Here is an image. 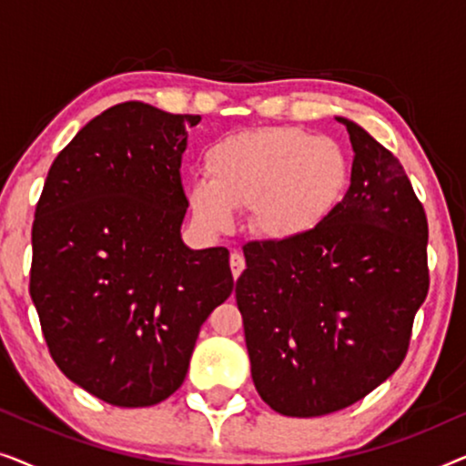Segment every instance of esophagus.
Here are the masks:
<instances>
[{"mask_svg": "<svg viewBox=\"0 0 466 466\" xmlns=\"http://www.w3.org/2000/svg\"><path fill=\"white\" fill-rule=\"evenodd\" d=\"M228 263H231V271H233V278L238 279L241 276V271L246 269V258L241 257L239 252H233L231 258H228Z\"/></svg>", "mask_w": 466, "mask_h": 466, "instance_id": "1", "label": "esophagus"}]
</instances>
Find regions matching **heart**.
I'll use <instances>...</instances> for the list:
<instances>
[{"instance_id":"obj_1","label":"heart","mask_w":466,"mask_h":466,"mask_svg":"<svg viewBox=\"0 0 466 466\" xmlns=\"http://www.w3.org/2000/svg\"><path fill=\"white\" fill-rule=\"evenodd\" d=\"M203 165L208 177L187 188L197 222L225 233L235 209H250L254 231L273 241L299 239L320 225L350 171L339 144L297 127L233 133L209 146Z\"/></svg>"}]
</instances>
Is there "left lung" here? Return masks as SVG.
<instances>
[{"label": "left lung", "mask_w": 466, "mask_h": 466, "mask_svg": "<svg viewBox=\"0 0 466 466\" xmlns=\"http://www.w3.org/2000/svg\"><path fill=\"white\" fill-rule=\"evenodd\" d=\"M343 199L290 241H250L235 284L252 380L273 411L354 405L405 360L429 295V222L403 165L352 120Z\"/></svg>", "instance_id": "1"}]
</instances>
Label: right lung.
<instances>
[{
    "label": "right lung",
    "mask_w": 466,
    "mask_h": 466,
    "mask_svg": "<svg viewBox=\"0 0 466 466\" xmlns=\"http://www.w3.org/2000/svg\"><path fill=\"white\" fill-rule=\"evenodd\" d=\"M197 114L107 107L50 165L31 228L29 295L74 384L150 407L187 378L201 324L233 292L227 248L190 250L180 165Z\"/></svg>",
    "instance_id": "add662e5"
}]
</instances>
